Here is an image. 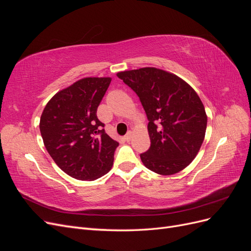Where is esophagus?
Segmentation results:
<instances>
[{
  "label": "esophagus",
  "instance_id": "esophagus-1",
  "mask_svg": "<svg viewBox=\"0 0 251 251\" xmlns=\"http://www.w3.org/2000/svg\"><path fill=\"white\" fill-rule=\"evenodd\" d=\"M125 139H126L127 142L132 139V132H131V131L126 133V135L125 136Z\"/></svg>",
  "mask_w": 251,
  "mask_h": 251
}]
</instances>
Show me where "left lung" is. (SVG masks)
Returning <instances> with one entry per match:
<instances>
[{"label":"left lung","instance_id":"left-lung-1","mask_svg":"<svg viewBox=\"0 0 251 251\" xmlns=\"http://www.w3.org/2000/svg\"><path fill=\"white\" fill-rule=\"evenodd\" d=\"M117 76L138 95L148 116L151 147L140 154L144 166L163 176L184 170L206 132L207 116L196 91L177 75L154 67Z\"/></svg>","mask_w":251,"mask_h":251}]
</instances>
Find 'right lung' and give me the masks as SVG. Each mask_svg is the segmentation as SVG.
<instances>
[{
  "mask_svg": "<svg viewBox=\"0 0 251 251\" xmlns=\"http://www.w3.org/2000/svg\"><path fill=\"white\" fill-rule=\"evenodd\" d=\"M111 77H85L60 90L45 107L40 130L58 168L77 180L93 181L113 165L119 143L104 132L96 112Z\"/></svg>",
  "mask_w": 251,
  "mask_h": 251,
  "instance_id": "obj_1",
  "label": "right lung"
}]
</instances>
